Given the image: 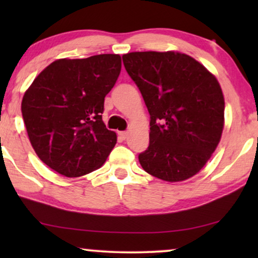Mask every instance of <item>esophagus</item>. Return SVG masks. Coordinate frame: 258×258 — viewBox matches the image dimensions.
I'll return each instance as SVG.
<instances>
[{
    "instance_id": "34e87169",
    "label": "esophagus",
    "mask_w": 258,
    "mask_h": 258,
    "mask_svg": "<svg viewBox=\"0 0 258 258\" xmlns=\"http://www.w3.org/2000/svg\"><path fill=\"white\" fill-rule=\"evenodd\" d=\"M128 132H121V133H119V136H121V139L122 140H125L126 139V137H128Z\"/></svg>"
}]
</instances>
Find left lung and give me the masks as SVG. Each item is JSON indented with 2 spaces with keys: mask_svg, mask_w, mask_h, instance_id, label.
<instances>
[{
  "mask_svg": "<svg viewBox=\"0 0 258 258\" xmlns=\"http://www.w3.org/2000/svg\"><path fill=\"white\" fill-rule=\"evenodd\" d=\"M122 58L150 115V142L139 155L141 165L163 181L192 177L223 132L224 97L216 77L181 52L137 51Z\"/></svg>",
  "mask_w": 258,
  "mask_h": 258,
  "instance_id": "1",
  "label": "left lung"
}]
</instances>
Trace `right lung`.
I'll use <instances>...</instances> for the list:
<instances>
[{
	"instance_id": "right-lung-1",
	"label": "right lung",
	"mask_w": 258,
	"mask_h": 258,
	"mask_svg": "<svg viewBox=\"0 0 258 258\" xmlns=\"http://www.w3.org/2000/svg\"><path fill=\"white\" fill-rule=\"evenodd\" d=\"M121 56L61 58L49 64L24 94L21 110L40 160L67 177L104 163L116 134L102 121L104 97L121 73Z\"/></svg>"
}]
</instances>
